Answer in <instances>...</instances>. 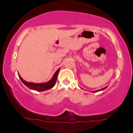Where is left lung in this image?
<instances>
[{
	"mask_svg": "<svg viewBox=\"0 0 133 133\" xmlns=\"http://www.w3.org/2000/svg\"><path fill=\"white\" fill-rule=\"evenodd\" d=\"M107 88V87H105V88H103V89H101V90H103V89H105V88ZM101 90H100V91H101Z\"/></svg>",
	"mask_w": 133,
	"mask_h": 133,
	"instance_id": "8db88e82",
	"label": "left lung"
}]
</instances>
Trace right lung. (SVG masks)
<instances>
[{"mask_svg": "<svg viewBox=\"0 0 133 133\" xmlns=\"http://www.w3.org/2000/svg\"><path fill=\"white\" fill-rule=\"evenodd\" d=\"M59 69H60V68L58 69V70L55 72V73L53 75V78H52V79L50 81L46 83H44V84H35V83L32 82H28L25 81L23 78H22V77H21L20 75H18V76H19V78H21V80H22V82H23L28 88H29V89H33V90L37 91H45L48 90V89H51V88H52L54 86L55 84L56 83V81H57Z\"/></svg>", "mask_w": 133, "mask_h": 133, "instance_id": "right-lung-1", "label": "right lung"}]
</instances>
